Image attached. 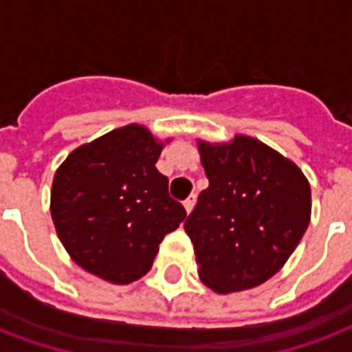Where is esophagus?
<instances>
[{
    "mask_svg": "<svg viewBox=\"0 0 352 352\" xmlns=\"http://www.w3.org/2000/svg\"><path fill=\"white\" fill-rule=\"evenodd\" d=\"M196 206V194H190L188 198L184 199V209H186V213H190L192 209Z\"/></svg>",
    "mask_w": 352,
    "mask_h": 352,
    "instance_id": "esophagus-1",
    "label": "esophagus"
}]
</instances>
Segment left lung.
<instances>
[{
  "instance_id": "8db88e82",
  "label": "left lung",
  "mask_w": 352,
  "mask_h": 352,
  "mask_svg": "<svg viewBox=\"0 0 352 352\" xmlns=\"http://www.w3.org/2000/svg\"><path fill=\"white\" fill-rule=\"evenodd\" d=\"M209 186L184 222L198 273L214 292L258 287L294 252L309 226L311 188L296 164L258 139L199 141Z\"/></svg>"
}]
</instances>
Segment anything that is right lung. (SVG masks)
<instances>
[{
	"label": "right lung",
	"instance_id": "right-lung-1",
	"mask_svg": "<svg viewBox=\"0 0 352 352\" xmlns=\"http://www.w3.org/2000/svg\"><path fill=\"white\" fill-rule=\"evenodd\" d=\"M162 143L130 124L75 148L58 168L50 214L77 264L116 285L143 277L158 245L186 219L156 169Z\"/></svg>",
	"mask_w": 352,
	"mask_h": 352
}]
</instances>
